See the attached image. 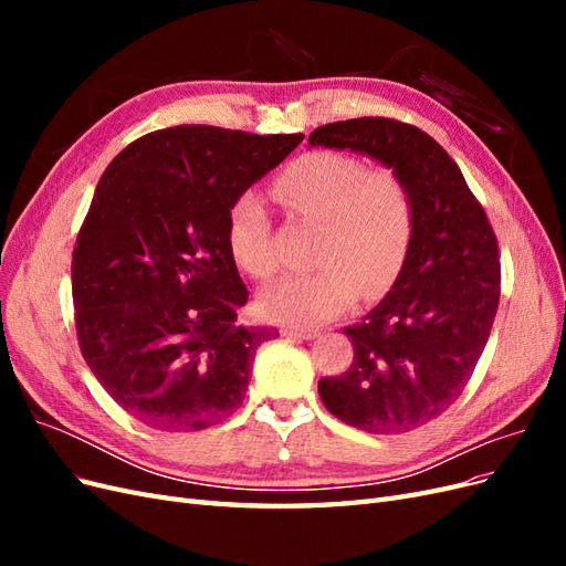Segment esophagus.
Returning a JSON list of instances; mask_svg holds the SVG:
<instances>
[{
	"label": "esophagus",
	"instance_id": "34e87169",
	"mask_svg": "<svg viewBox=\"0 0 566 566\" xmlns=\"http://www.w3.org/2000/svg\"><path fill=\"white\" fill-rule=\"evenodd\" d=\"M281 333L285 337H300V339H314L318 335L316 328H306V325H283Z\"/></svg>",
	"mask_w": 566,
	"mask_h": 566
}]
</instances>
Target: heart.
<instances>
[{"label": "heart", "instance_id": "b5f03b06", "mask_svg": "<svg viewBox=\"0 0 566 566\" xmlns=\"http://www.w3.org/2000/svg\"><path fill=\"white\" fill-rule=\"evenodd\" d=\"M273 196L300 219L314 221V271L290 273L260 293L273 321L335 318L356 293L378 297L397 281L416 233V205L406 181L387 167H368L347 153L314 150L273 179ZM227 248L235 266L269 279L279 262L262 200L241 193L227 212Z\"/></svg>", "mask_w": 566, "mask_h": 566}]
</instances>
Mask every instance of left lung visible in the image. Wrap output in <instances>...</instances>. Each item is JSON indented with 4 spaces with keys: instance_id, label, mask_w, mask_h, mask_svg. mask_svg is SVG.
<instances>
[{
    "instance_id": "1",
    "label": "left lung",
    "mask_w": 566,
    "mask_h": 566,
    "mask_svg": "<svg viewBox=\"0 0 566 566\" xmlns=\"http://www.w3.org/2000/svg\"><path fill=\"white\" fill-rule=\"evenodd\" d=\"M391 167L416 205V233L389 295L342 333L352 366L321 378L335 418L368 434H403L458 401L482 356L501 300L491 221L460 167L430 134L394 117H354L310 134Z\"/></svg>"
}]
</instances>
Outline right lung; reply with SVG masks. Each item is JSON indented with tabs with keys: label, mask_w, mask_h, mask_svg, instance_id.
Masks as SVG:
<instances>
[{
	"label": "right lung",
	"mask_w": 566,
	"mask_h": 566,
	"mask_svg": "<svg viewBox=\"0 0 566 566\" xmlns=\"http://www.w3.org/2000/svg\"><path fill=\"white\" fill-rule=\"evenodd\" d=\"M302 134L210 125L150 132L101 177L73 250L80 352L111 399L160 432H198L243 403L256 347L227 212Z\"/></svg>",
	"instance_id": "obj_1"
}]
</instances>
